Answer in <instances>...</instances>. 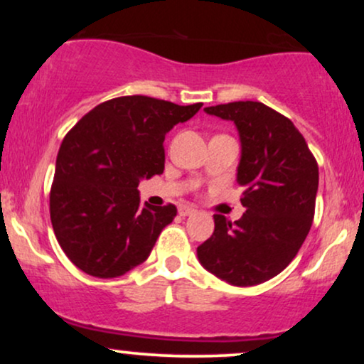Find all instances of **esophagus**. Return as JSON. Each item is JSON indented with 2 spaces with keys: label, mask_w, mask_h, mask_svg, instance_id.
I'll return each mask as SVG.
<instances>
[{
  "label": "esophagus",
  "mask_w": 364,
  "mask_h": 364,
  "mask_svg": "<svg viewBox=\"0 0 364 364\" xmlns=\"http://www.w3.org/2000/svg\"><path fill=\"white\" fill-rule=\"evenodd\" d=\"M178 212H179V215L186 217V215H193L196 212V208L191 207V205H181L178 208Z\"/></svg>",
  "instance_id": "1"
}]
</instances>
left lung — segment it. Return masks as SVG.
<instances>
[{"instance_id": "8db88e82", "label": "left lung", "mask_w": 364, "mask_h": 364, "mask_svg": "<svg viewBox=\"0 0 364 364\" xmlns=\"http://www.w3.org/2000/svg\"><path fill=\"white\" fill-rule=\"evenodd\" d=\"M207 114L232 121L240 133L236 179L245 188L241 219L214 215V235L196 248L210 274L232 286H257L281 274L310 232L318 166L298 128L255 101L219 104Z\"/></svg>"}]
</instances>
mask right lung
Instances as JSON below:
<instances>
[{"label":"right lung","mask_w":364,"mask_h":364,"mask_svg":"<svg viewBox=\"0 0 364 364\" xmlns=\"http://www.w3.org/2000/svg\"><path fill=\"white\" fill-rule=\"evenodd\" d=\"M203 104L124 95L95 106L66 133L49 195L54 235L85 274L112 279L149 258L176 207L141 205L139 183L164 171V139Z\"/></svg>","instance_id":"1"}]
</instances>
